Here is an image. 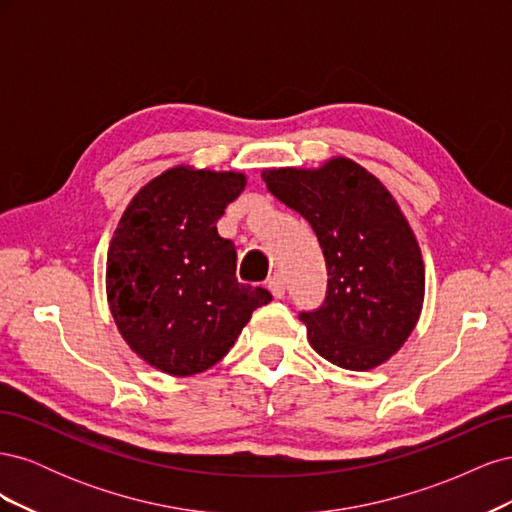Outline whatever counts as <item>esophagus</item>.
Instances as JSON below:
<instances>
[{
    "instance_id": "1",
    "label": "esophagus",
    "mask_w": 512,
    "mask_h": 512,
    "mask_svg": "<svg viewBox=\"0 0 512 512\" xmlns=\"http://www.w3.org/2000/svg\"><path fill=\"white\" fill-rule=\"evenodd\" d=\"M269 290H271V294L275 299H282L284 294H286V282H284V277L280 275V273H273L271 277H269Z\"/></svg>"
}]
</instances>
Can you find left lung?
<instances>
[{
    "instance_id": "8db88e82",
    "label": "left lung",
    "mask_w": 512,
    "mask_h": 512,
    "mask_svg": "<svg viewBox=\"0 0 512 512\" xmlns=\"http://www.w3.org/2000/svg\"><path fill=\"white\" fill-rule=\"evenodd\" d=\"M262 181L314 228L327 299L299 318L329 363L369 371L406 344L425 301V262L393 194L367 168L335 156L316 168H265Z\"/></svg>"
}]
</instances>
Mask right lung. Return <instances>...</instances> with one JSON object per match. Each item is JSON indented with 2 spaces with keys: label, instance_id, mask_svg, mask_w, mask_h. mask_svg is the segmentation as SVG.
<instances>
[{
  "label": "right lung",
  "instance_id": "1",
  "mask_svg": "<svg viewBox=\"0 0 512 512\" xmlns=\"http://www.w3.org/2000/svg\"><path fill=\"white\" fill-rule=\"evenodd\" d=\"M239 170L177 164L134 194L106 254V299L130 350L168 376H194L235 346L271 301L239 284L235 243L218 220L245 190Z\"/></svg>",
  "mask_w": 512,
  "mask_h": 512
}]
</instances>
